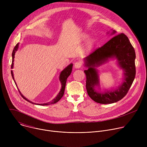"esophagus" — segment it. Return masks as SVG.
<instances>
[{"mask_svg":"<svg viewBox=\"0 0 147 147\" xmlns=\"http://www.w3.org/2000/svg\"><path fill=\"white\" fill-rule=\"evenodd\" d=\"M82 66V63L80 61H78L75 63L74 64V67L76 69H80Z\"/></svg>","mask_w":147,"mask_h":147,"instance_id":"esophagus-1","label":"esophagus"}]
</instances>
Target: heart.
<instances>
[{"label": "heart", "instance_id": "b5f03b06", "mask_svg": "<svg viewBox=\"0 0 147 147\" xmlns=\"http://www.w3.org/2000/svg\"><path fill=\"white\" fill-rule=\"evenodd\" d=\"M88 36H89V35L86 33L80 34L79 38H78L79 42H82L85 41L88 38ZM95 44H96V41L94 38H91L88 39L86 40L84 45V47H83L82 53L84 54H88V53H90L94 49V48L95 45Z\"/></svg>", "mask_w": 147, "mask_h": 147}]
</instances>
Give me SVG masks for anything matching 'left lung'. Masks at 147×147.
Segmentation results:
<instances>
[{
    "mask_svg": "<svg viewBox=\"0 0 147 147\" xmlns=\"http://www.w3.org/2000/svg\"><path fill=\"white\" fill-rule=\"evenodd\" d=\"M107 32L114 35L115 30ZM111 59H116L117 64L123 70L122 83L115 89L101 91L99 76L96 67ZM136 53L127 36L121 33L115 35L102 47L84 59V71L86 75V89L89 96L95 102L108 104L116 102L127 94L136 76Z\"/></svg>",
    "mask_w": 147,
    "mask_h": 147,
    "instance_id": "8db88e82",
    "label": "left lung"
}]
</instances>
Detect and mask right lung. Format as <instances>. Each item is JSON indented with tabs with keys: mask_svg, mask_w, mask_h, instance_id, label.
I'll list each match as a JSON object with an SVG mask.
<instances>
[{
	"mask_svg": "<svg viewBox=\"0 0 147 147\" xmlns=\"http://www.w3.org/2000/svg\"><path fill=\"white\" fill-rule=\"evenodd\" d=\"M18 45H19V43H18L16 46L14 48V49L13 51V52H12V64H11V68L13 69V67H14V55H15V53L17 51L18 49ZM72 68H73V64L71 63L69 65H68L66 68H65L63 70L60 74V76H59V80L60 81V83H61V89L59 92V94L57 95V96L53 99H52L51 101L49 102H47V103H34L32 102H31V100H28L27 98H26L22 93H21V92L20 91L19 89L17 87V84L14 80V74H13V70L11 71V76H12V77L13 78V80L16 84V85L19 91V92L20 94V95L22 96V97L26 99V100H27L28 102L32 103V104H35V105H40V106H45V105H51V104H54V103H56V102H57L61 98V97L63 96V94H64V92H65V87H66V81H67V78H68V77L70 75L71 71H72Z\"/></svg>",
	"mask_w": 147,
	"mask_h": 147,
	"instance_id": "obj_1",
	"label": "right lung"
}]
</instances>
